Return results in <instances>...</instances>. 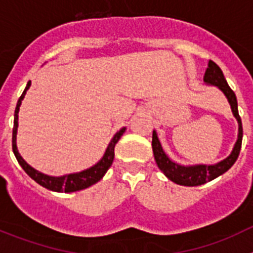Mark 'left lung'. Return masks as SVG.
Returning a JSON list of instances; mask_svg holds the SVG:
<instances>
[{
  "instance_id": "left-lung-1",
  "label": "left lung",
  "mask_w": 253,
  "mask_h": 253,
  "mask_svg": "<svg viewBox=\"0 0 253 253\" xmlns=\"http://www.w3.org/2000/svg\"><path fill=\"white\" fill-rule=\"evenodd\" d=\"M204 82L207 84H210V86H216L219 90L224 93L228 102L231 105L232 114H233L237 123H238V135H237V140L234 143L231 154L227 158L220 161V162L214 163V165H190V166H185V165H180V163L175 162V161L169 157V154L163 151L162 144L158 139L157 131L153 130L152 148H153L154 160H156L158 169L165 173V176L169 180H171L172 182H175L177 185H182V186H199V185L207 184V182L214 180L218 176L223 175L224 172H227L234 165V162L240 156L241 146H242L243 129L240 114H238L237 97L231 87L228 86L222 69L219 68L213 60H209V63H208V68L204 75Z\"/></svg>"
}]
</instances>
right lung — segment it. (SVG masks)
<instances>
[{"instance_id": "right-lung-1", "label": "right lung", "mask_w": 253, "mask_h": 253, "mask_svg": "<svg viewBox=\"0 0 253 253\" xmlns=\"http://www.w3.org/2000/svg\"><path fill=\"white\" fill-rule=\"evenodd\" d=\"M31 81L28 82L25 90L22 92V95L20 96L19 101H17L16 109H15V118H13V129H12V151L15 157H16L17 162L20 163V166L22 167V169L30 176L35 182H38L39 185H42L45 189L51 190V191H55V193H75V191H80V190L87 189V187L92 186L93 184L99 182L104 175L107 172V169H110V166L113 165L114 161V148H115V144L118 143V140L122 138V135L124 134V131L126 130V128H122L119 131H116V134L113 137V139L110 140L109 146H107L106 151H105L104 156H102L101 160L99 162L93 165L90 169H86L81 172H73V173H67L63 176H49L43 173V172L38 171L34 167H31L28 162H26L24 158L20 156L19 151H17V144H16V137H17V126H19V111L20 106H21V102L24 100L26 95V91L30 88Z\"/></svg>"}]
</instances>
